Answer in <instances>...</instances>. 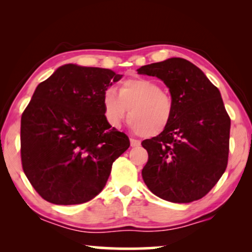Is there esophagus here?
I'll list each match as a JSON object with an SVG mask.
<instances>
[{
  "label": "esophagus",
  "mask_w": 252,
  "mask_h": 252,
  "mask_svg": "<svg viewBox=\"0 0 252 252\" xmlns=\"http://www.w3.org/2000/svg\"><path fill=\"white\" fill-rule=\"evenodd\" d=\"M141 146V141L136 139H130V147H139Z\"/></svg>",
  "instance_id": "obj_1"
}]
</instances>
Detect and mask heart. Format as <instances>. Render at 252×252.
Here are the masks:
<instances>
[{
    "instance_id": "obj_1",
    "label": "heart",
    "mask_w": 252,
    "mask_h": 252,
    "mask_svg": "<svg viewBox=\"0 0 252 252\" xmlns=\"http://www.w3.org/2000/svg\"><path fill=\"white\" fill-rule=\"evenodd\" d=\"M102 104L108 122L118 126L129 110V125L144 136H157L170 125L174 111L173 99L157 82L135 78L123 81L119 93L106 88Z\"/></svg>"
}]
</instances>
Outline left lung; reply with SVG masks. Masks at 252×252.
<instances>
[{"label": "left lung", "mask_w": 252, "mask_h": 252, "mask_svg": "<svg viewBox=\"0 0 252 252\" xmlns=\"http://www.w3.org/2000/svg\"><path fill=\"white\" fill-rule=\"evenodd\" d=\"M136 71L160 79L174 104L167 128L142 141L149 156L142 170L144 184L168 202L201 199L219 181L228 161L230 118L219 89L184 58L172 57Z\"/></svg>", "instance_id": "left-lung-1"}]
</instances>
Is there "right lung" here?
<instances>
[{
    "mask_svg": "<svg viewBox=\"0 0 252 252\" xmlns=\"http://www.w3.org/2000/svg\"><path fill=\"white\" fill-rule=\"evenodd\" d=\"M122 74L65 64L37 85L20 122L24 173L57 205L88 202L104 188L113 161L129 147L108 123L103 93Z\"/></svg>",
    "mask_w": 252,
    "mask_h": 252,
    "instance_id": "add662e5",
    "label": "right lung"
}]
</instances>
